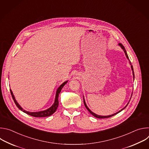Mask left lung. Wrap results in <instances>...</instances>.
Wrapping results in <instances>:
<instances>
[{
    "instance_id": "1",
    "label": "left lung",
    "mask_w": 149,
    "mask_h": 149,
    "mask_svg": "<svg viewBox=\"0 0 149 149\" xmlns=\"http://www.w3.org/2000/svg\"><path fill=\"white\" fill-rule=\"evenodd\" d=\"M118 46H120L121 48V49L124 51V53H125V56H126V57H127V58L128 59V60L129 61V63H130V65H131V68H132V73H133V79H134V70H133V66H132V63H131V62H130V61L129 60V56H128V55H127V52H126V50H125V49L124 48V46L121 44H118ZM132 94H133V93H132V95H131V97H130V99H131V98H132ZM83 99H84V105L86 106V109L88 110V111L93 116H94L95 117H96V118H109V117H112V116H115V115H116L117 114H118V113H119L120 112H121L122 110H123L127 105H128V104H129V102H130V100H129V102L127 103V104L125 106V107L123 108V109H122L121 110H120V111H118V112H117V113H114V114H111V115H109V116H100V115H98V114H95L94 113H93L88 107V106L87 105V104H86V101H85V99H84V95H83Z\"/></svg>"
}]
</instances>
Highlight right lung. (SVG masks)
Returning <instances> with one entry per match:
<instances>
[{"label":"right lung","instance_id":"right-lung-1","mask_svg":"<svg viewBox=\"0 0 149 149\" xmlns=\"http://www.w3.org/2000/svg\"><path fill=\"white\" fill-rule=\"evenodd\" d=\"M68 81H66L65 82H63L61 86L58 88V89L56 90V94H55V101L54 104H52V105L51 107H50L49 109L45 110H43V111H38V112H30V111H26L25 110L23 109V108L21 107V106L19 104V103L17 102V101L15 99V97L13 94L12 91L10 89V93L11 95L12 96L13 100L15 103V104L16 105V106L17 107V108L21 110L22 111H23L24 113L31 116L32 117H48L51 116L52 114H53L56 110L57 108H58V106L59 104V102H58V97H59V94L60 93V92L61 91V90L62 89V88L63 87V86H65V85L68 82Z\"/></svg>","mask_w":149,"mask_h":149}]
</instances>
